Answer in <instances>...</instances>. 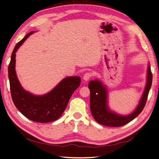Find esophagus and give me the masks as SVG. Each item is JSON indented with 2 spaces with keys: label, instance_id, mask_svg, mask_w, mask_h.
<instances>
[{
  "label": "esophagus",
  "instance_id": "obj_1",
  "mask_svg": "<svg viewBox=\"0 0 159 159\" xmlns=\"http://www.w3.org/2000/svg\"><path fill=\"white\" fill-rule=\"evenodd\" d=\"M92 76H93V75H92V74H91V72H87V73H85V74H84V76H83V79H84V80L87 81V80H89Z\"/></svg>",
  "mask_w": 159,
  "mask_h": 159
}]
</instances>
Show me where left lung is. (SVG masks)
<instances>
[{"label": "left lung", "instance_id": "obj_1", "mask_svg": "<svg viewBox=\"0 0 159 159\" xmlns=\"http://www.w3.org/2000/svg\"><path fill=\"white\" fill-rule=\"evenodd\" d=\"M152 82V74L148 66L147 84L143 96L135 111L130 115L120 116L110 111L107 106V91L100 81L91 80L89 83L90 90V108L95 120L98 123L108 127H121L134 120L142 112L146 105L149 91Z\"/></svg>", "mask_w": 159, "mask_h": 159}]
</instances>
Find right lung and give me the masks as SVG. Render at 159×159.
<instances>
[{"instance_id": "add662e5", "label": "right lung", "mask_w": 159, "mask_h": 159, "mask_svg": "<svg viewBox=\"0 0 159 159\" xmlns=\"http://www.w3.org/2000/svg\"><path fill=\"white\" fill-rule=\"evenodd\" d=\"M30 32L16 44L8 67L11 94L19 111L28 119L37 123H49L60 118L66 108L71 95L80 84L79 76H70L62 80L49 93L36 96L25 91L16 76V53L28 36Z\"/></svg>"}]
</instances>
